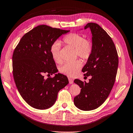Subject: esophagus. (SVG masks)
Returning a JSON list of instances; mask_svg holds the SVG:
<instances>
[{
    "instance_id": "esophagus-1",
    "label": "esophagus",
    "mask_w": 133,
    "mask_h": 133,
    "mask_svg": "<svg viewBox=\"0 0 133 133\" xmlns=\"http://www.w3.org/2000/svg\"><path fill=\"white\" fill-rule=\"evenodd\" d=\"M69 80V83H70V84H72L73 83V80L71 79V78H68Z\"/></svg>"
}]
</instances>
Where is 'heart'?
Wrapping results in <instances>:
<instances>
[{
	"label": "heart",
	"mask_w": 133,
	"mask_h": 133,
	"mask_svg": "<svg viewBox=\"0 0 133 133\" xmlns=\"http://www.w3.org/2000/svg\"><path fill=\"white\" fill-rule=\"evenodd\" d=\"M63 42L66 45L74 48V54L83 60H88L92 55L94 50L93 42L89 38H84L80 34L71 33L63 38ZM61 44L58 41L54 43L50 50L51 57L56 63H61L62 59L60 55ZM82 64L80 60L65 63L59 68L62 74L68 77H74L79 72Z\"/></svg>",
	"instance_id": "obj_1"
}]
</instances>
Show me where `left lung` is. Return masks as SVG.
<instances>
[{
	"label": "left lung",
	"instance_id": "1",
	"mask_svg": "<svg viewBox=\"0 0 133 133\" xmlns=\"http://www.w3.org/2000/svg\"><path fill=\"white\" fill-rule=\"evenodd\" d=\"M88 28L92 34L94 50L82 72L85 77L91 76V78L89 83L74 81L82 88L74 103L84 111L98 108L107 98L115 84L119 63L118 52L110 36L95 23H88L84 29Z\"/></svg>",
	"mask_w": 133,
	"mask_h": 133
}]
</instances>
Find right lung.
Here are the masks:
<instances>
[{"instance_id":"right-lung-1","label":"right lung","mask_w":133,"mask_h":133,"mask_svg":"<svg viewBox=\"0 0 133 133\" xmlns=\"http://www.w3.org/2000/svg\"><path fill=\"white\" fill-rule=\"evenodd\" d=\"M70 30L39 25L24 34L12 55V72L15 85L25 101L35 109L44 110L52 106L58 92L68 84L65 75L57 72L50 50L62 34Z\"/></svg>"}]
</instances>
